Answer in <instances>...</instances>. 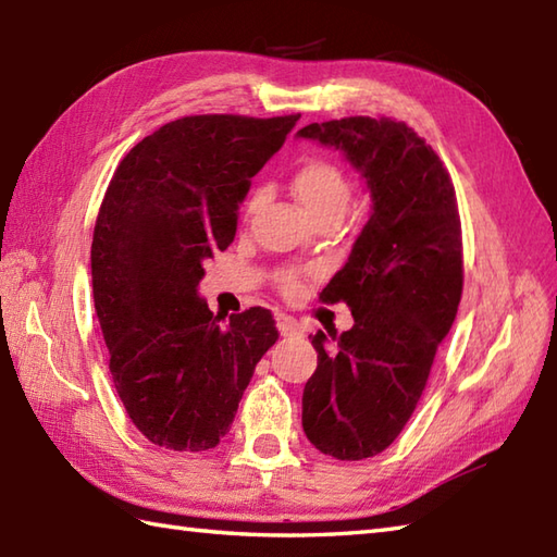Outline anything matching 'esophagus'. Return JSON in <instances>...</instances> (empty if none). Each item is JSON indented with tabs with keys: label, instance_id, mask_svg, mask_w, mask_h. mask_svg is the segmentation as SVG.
I'll list each match as a JSON object with an SVG mask.
<instances>
[{
	"label": "esophagus",
	"instance_id": "1",
	"mask_svg": "<svg viewBox=\"0 0 557 557\" xmlns=\"http://www.w3.org/2000/svg\"><path fill=\"white\" fill-rule=\"evenodd\" d=\"M277 330H280V335H285V337L301 335V325L294 321L292 315H280L277 318Z\"/></svg>",
	"mask_w": 557,
	"mask_h": 557
}]
</instances>
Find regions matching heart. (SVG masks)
I'll return each mask as SVG.
<instances>
[{"mask_svg":"<svg viewBox=\"0 0 557 557\" xmlns=\"http://www.w3.org/2000/svg\"><path fill=\"white\" fill-rule=\"evenodd\" d=\"M292 191L311 220L342 218L351 200V186L347 182V176L327 160L304 162L301 168L294 172ZM260 198H263L260 194H253L248 198L246 215H251L260 206ZM282 287L287 292L297 289V275H294V272H285V275H282Z\"/></svg>","mask_w":557,"mask_h":557,"instance_id":"b5f03b06","label":"heart"}]
</instances>
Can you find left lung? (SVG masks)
Returning <instances> with one entry per match:
<instances>
[{
	"label": "left lung",
	"instance_id": "obj_1",
	"mask_svg": "<svg viewBox=\"0 0 557 557\" xmlns=\"http://www.w3.org/2000/svg\"><path fill=\"white\" fill-rule=\"evenodd\" d=\"M297 138L339 150L361 174L371 215L323 301H345L354 325L311 345L318 369L301 397L309 441L335 459H366L395 441L429 381L461 299L455 186L407 124L347 116Z\"/></svg>",
	"mask_w": 557,
	"mask_h": 557
}]
</instances>
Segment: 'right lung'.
Returning <instances> with one entry per match:
<instances>
[{"label":"right lung","instance_id":"add662e5","mask_svg":"<svg viewBox=\"0 0 557 557\" xmlns=\"http://www.w3.org/2000/svg\"><path fill=\"white\" fill-rule=\"evenodd\" d=\"M301 114L184 116L126 152L90 248L92 299L124 409L150 443L203 453L227 435L256 363L275 345L268 309L212 315L203 263Z\"/></svg>","mask_w":557,"mask_h":557}]
</instances>
